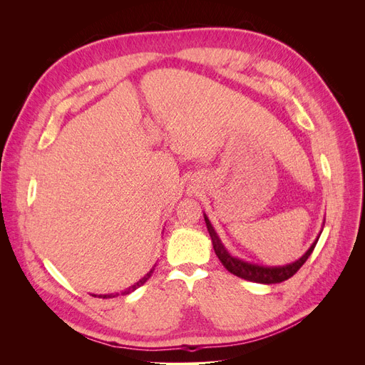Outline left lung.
Masks as SVG:
<instances>
[{
    "instance_id": "obj_1",
    "label": "left lung",
    "mask_w": 365,
    "mask_h": 365,
    "mask_svg": "<svg viewBox=\"0 0 365 365\" xmlns=\"http://www.w3.org/2000/svg\"><path fill=\"white\" fill-rule=\"evenodd\" d=\"M204 220H205V225L207 230L210 233V237H212V244H213V250L216 252V256L219 257V260L222 262L224 267L231 272L237 275V277L248 280V282H256V283H263V284H272V283H282L284 280L291 279L292 275L303 267V263L309 259L311 256L317 242L319 239V235H322V231H319L317 239L312 242V245L309 247V250L303 254L300 259H297L292 263L288 264H283V267H264V264H257V263H252V262H247L244 259H239L236 256H233L222 244V240L219 239L216 230L213 228L212 222H210V219L207 217V215L204 213ZM324 225V222H323Z\"/></svg>"
}]
</instances>
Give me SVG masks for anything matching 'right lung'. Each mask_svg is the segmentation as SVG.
<instances>
[{
  "label": "right lung",
  "mask_w": 365,
  "mask_h": 365,
  "mask_svg": "<svg viewBox=\"0 0 365 365\" xmlns=\"http://www.w3.org/2000/svg\"><path fill=\"white\" fill-rule=\"evenodd\" d=\"M155 267L157 264H153V267L149 269V272L145 275V277L143 279H140L137 283H134L132 286H129L128 289H125V291H121V295H128V294H130V292H134L137 288H140L141 284H145L149 279H150V275H152V272H153V269H155ZM118 295V292L117 294H105V295H98V297H103V298H113V297H117ZM94 297H97V295H94Z\"/></svg>",
  "instance_id": "1"
}]
</instances>
